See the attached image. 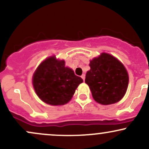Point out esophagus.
<instances>
[{"label":"esophagus","mask_w":149,"mask_h":149,"mask_svg":"<svg viewBox=\"0 0 149 149\" xmlns=\"http://www.w3.org/2000/svg\"><path fill=\"white\" fill-rule=\"evenodd\" d=\"M81 78H83V80H85V74H83V75H82V76H81Z\"/></svg>","instance_id":"34e87169"}]
</instances>
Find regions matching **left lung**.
Instances as JSON below:
<instances>
[{"label":"left lung","instance_id":"8db88e82","mask_svg":"<svg viewBox=\"0 0 149 149\" xmlns=\"http://www.w3.org/2000/svg\"><path fill=\"white\" fill-rule=\"evenodd\" d=\"M85 83L97 103L109 105L119 102L128 87L129 76L124 65L113 56L103 52L90 62Z\"/></svg>","mask_w":149,"mask_h":149}]
</instances>
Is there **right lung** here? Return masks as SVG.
Listing matches in <instances>:
<instances>
[{
    "mask_svg": "<svg viewBox=\"0 0 149 149\" xmlns=\"http://www.w3.org/2000/svg\"><path fill=\"white\" fill-rule=\"evenodd\" d=\"M32 80L39 98L52 106L67 104L78 85L83 82L72 69L65 66L64 60L57 59L55 56L47 58L40 63Z\"/></svg>",
    "mask_w": 149,
    "mask_h": 149,
    "instance_id": "right-lung-1",
    "label": "right lung"
}]
</instances>
